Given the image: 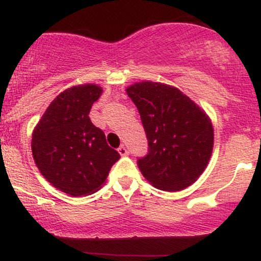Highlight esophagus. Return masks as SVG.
<instances>
[{
	"instance_id": "1",
	"label": "esophagus",
	"mask_w": 261,
	"mask_h": 261,
	"mask_svg": "<svg viewBox=\"0 0 261 261\" xmlns=\"http://www.w3.org/2000/svg\"><path fill=\"white\" fill-rule=\"evenodd\" d=\"M117 150H118V153H120V154H121V155H122V156L127 155V154H128V150H127V148H126V146H125V145H121V146H120V148H118V149H117Z\"/></svg>"
}]
</instances>
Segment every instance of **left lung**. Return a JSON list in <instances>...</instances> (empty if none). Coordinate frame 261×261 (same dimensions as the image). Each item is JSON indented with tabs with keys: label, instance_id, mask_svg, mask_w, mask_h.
<instances>
[{
	"label": "left lung",
	"instance_id": "1",
	"mask_svg": "<svg viewBox=\"0 0 261 261\" xmlns=\"http://www.w3.org/2000/svg\"><path fill=\"white\" fill-rule=\"evenodd\" d=\"M148 139V154L138 167L153 186L179 191L203 173L213 150L214 133L208 116L176 88L136 83L127 88Z\"/></svg>",
	"mask_w": 261,
	"mask_h": 261
}]
</instances>
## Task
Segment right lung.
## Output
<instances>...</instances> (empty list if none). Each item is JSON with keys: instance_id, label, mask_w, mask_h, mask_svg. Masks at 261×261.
<instances>
[{"instance_id": "obj_1", "label": "right lung", "mask_w": 261, "mask_h": 261, "mask_svg": "<svg viewBox=\"0 0 261 261\" xmlns=\"http://www.w3.org/2000/svg\"><path fill=\"white\" fill-rule=\"evenodd\" d=\"M100 94L102 88L93 84L65 90L50 103L33 133V158L40 173L72 196L100 189L120 159L105 133L90 121V108Z\"/></svg>"}]
</instances>
